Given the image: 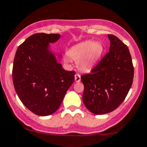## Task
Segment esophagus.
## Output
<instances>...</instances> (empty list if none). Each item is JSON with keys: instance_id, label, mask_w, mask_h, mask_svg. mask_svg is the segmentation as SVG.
<instances>
[{"instance_id": "34e87169", "label": "esophagus", "mask_w": 147, "mask_h": 147, "mask_svg": "<svg viewBox=\"0 0 147 147\" xmlns=\"http://www.w3.org/2000/svg\"><path fill=\"white\" fill-rule=\"evenodd\" d=\"M75 82H80L81 80L80 78V75L79 73H77L76 75H75Z\"/></svg>"}]
</instances>
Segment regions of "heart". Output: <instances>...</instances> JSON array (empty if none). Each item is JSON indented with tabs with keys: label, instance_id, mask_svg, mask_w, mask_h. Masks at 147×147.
Here are the masks:
<instances>
[{
	"label": "heart",
	"instance_id": "1",
	"mask_svg": "<svg viewBox=\"0 0 147 147\" xmlns=\"http://www.w3.org/2000/svg\"><path fill=\"white\" fill-rule=\"evenodd\" d=\"M103 50V45L100 42L86 41L72 48L69 55L75 61H80V67L87 70L100 58Z\"/></svg>",
	"mask_w": 147,
	"mask_h": 147
}]
</instances>
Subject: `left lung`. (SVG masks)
Segmentation results:
<instances>
[{"label":"left lung","instance_id":"1","mask_svg":"<svg viewBox=\"0 0 147 147\" xmlns=\"http://www.w3.org/2000/svg\"><path fill=\"white\" fill-rule=\"evenodd\" d=\"M109 51L88 74L81 75L82 100L94 115H104L122 103L131 87L134 66L128 47L115 35H108Z\"/></svg>","mask_w":147,"mask_h":147}]
</instances>
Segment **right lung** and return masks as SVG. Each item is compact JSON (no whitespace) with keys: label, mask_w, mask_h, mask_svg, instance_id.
<instances>
[{"label":"right lung","mask_w":147,"mask_h":147,"mask_svg":"<svg viewBox=\"0 0 147 147\" xmlns=\"http://www.w3.org/2000/svg\"><path fill=\"white\" fill-rule=\"evenodd\" d=\"M59 34L39 32L18 47L13 61V82L20 101L34 114L47 116L59 108L75 81V71H66L47 50Z\"/></svg>","instance_id":"obj_1"}]
</instances>
